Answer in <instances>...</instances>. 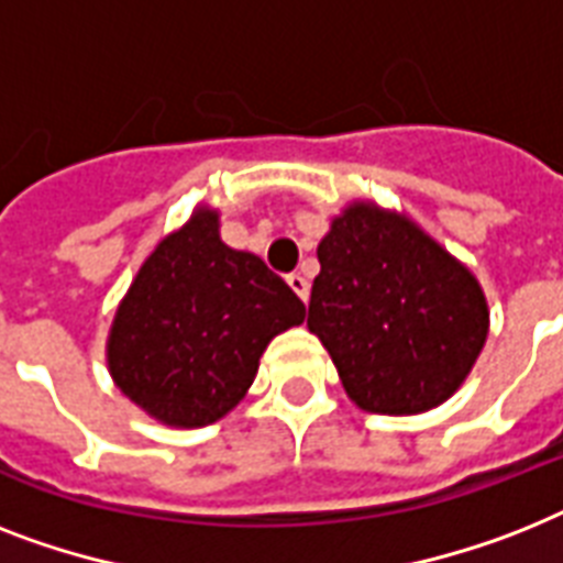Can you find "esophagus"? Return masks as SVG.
Instances as JSON below:
<instances>
[{
    "label": "esophagus",
    "instance_id": "1",
    "mask_svg": "<svg viewBox=\"0 0 563 563\" xmlns=\"http://www.w3.org/2000/svg\"><path fill=\"white\" fill-rule=\"evenodd\" d=\"M286 283H289L291 286V291H295L297 297H300V300H309V283H306V277H300V274H289V277H286Z\"/></svg>",
    "mask_w": 563,
    "mask_h": 563
}]
</instances>
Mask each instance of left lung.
Instances as JSON below:
<instances>
[{"instance_id":"1","label":"left lung","mask_w":563,"mask_h":563,"mask_svg":"<svg viewBox=\"0 0 563 563\" xmlns=\"http://www.w3.org/2000/svg\"><path fill=\"white\" fill-rule=\"evenodd\" d=\"M309 332L361 410L410 416L451 399L488 335L477 277L422 228L353 202L318 245Z\"/></svg>"}]
</instances>
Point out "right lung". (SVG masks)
Instances as JSON below:
<instances>
[{
    "instance_id": "1",
    "label": "right lung",
    "mask_w": 563,
    "mask_h": 563,
    "mask_svg": "<svg viewBox=\"0 0 563 563\" xmlns=\"http://www.w3.org/2000/svg\"><path fill=\"white\" fill-rule=\"evenodd\" d=\"M303 314L263 260L219 240L217 210L199 208L155 245L118 306L109 373L158 422L202 428L240 405L268 341Z\"/></svg>"
}]
</instances>
